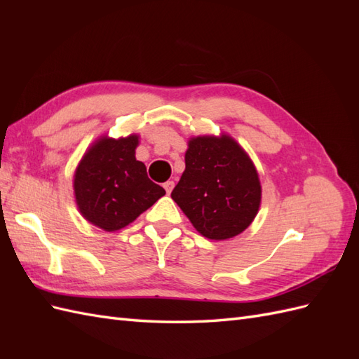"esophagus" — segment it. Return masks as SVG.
<instances>
[{"label": "esophagus", "instance_id": "1", "mask_svg": "<svg viewBox=\"0 0 359 359\" xmlns=\"http://www.w3.org/2000/svg\"><path fill=\"white\" fill-rule=\"evenodd\" d=\"M173 186H175V182H173V181H166V182H165V186H163V187H165L166 193L169 194V193L173 190Z\"/></svg>", "mask_w": 359, "mask_h": 359}]
</instances>
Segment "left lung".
Returning a JSON list of instances; mask_svg holds the SVG:
<instances>
[{
  "label": "left lung",
  "instance_id": "obj_1",
  "mask_svg": "<svg viewBox=\"0 0 359 359\" xmlns=\"http://www.w3.org/2000/svg\"><path fill=\"white\" fill-rule=\"evenodd\" d=\"M260 191L252 160L223 135L190 140L186 170L170 196L199 233L220 241L241 233L253 222Z\"/></svg>",
  "mask_w": 359,
  "mask_h": 359
}]
</instances>
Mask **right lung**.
I'll return each mask as SVG.
<instances>
[{"instance_id": "right-lung-1", "label": "right lung", "mask_w": 359, "mask_h": 359, "mask_svg": "<svg viewBox=\"0 0 359 359\" xmlns=\"http://www.w3.org/2000/svg\"><path fill=\"white\" fill-rule=\"evenodd\" d=\"M137 136L103 137L88 149L74 173V194L86 220L107 232L123 229L166 191L136 160Z\"/></svg>"}]
</instances>
